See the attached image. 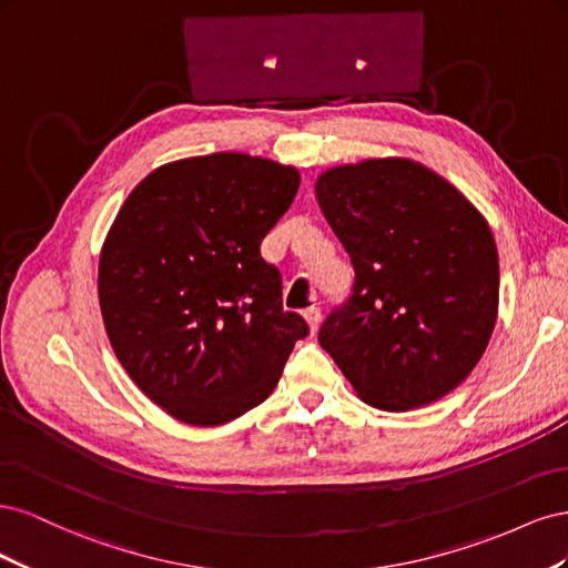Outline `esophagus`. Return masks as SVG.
<instances>
[{
  "label": "esophagus",
  "mask_w": 568,
  "mask_h": 568,
  "mask_svg": "<svg viewBox=\"0 0 568 568\" xmlns=\"http://www.w3.org/2000/svg\"><path fill=\"white\" fill-rule=\"evenodd\" d=\"M305 322H307V329H311V334H315L320 329V322H322V313L320 307H307V311L303 313Z\"/></svg>",
  "instance_id": "esophagus-1"
}]
</instances>
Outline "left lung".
<instances>
[{"mask_svg":"<svg viewBox=\"0 0 568 568\" xmlns=\"http://www.w3.org/2000/svg\"><path fill=\"white\" fill-rule=\"evenodd\" d=\"M315 194L355 267L320 346L372 407L436 403L495 329L500 263L486 217L432 168L398 156L324 170Z\"/></svg>","mask_w":568,"mask_h":568,"instance_id":"1","label":"left lung"}]
</instances>
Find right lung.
Segmentation results:
<instances>
[{
  "label": "right lung",
  "instance_id": "add662e5",
  "mask_svg": "<svg viewBox=\"0 0 568 568\" xmlns=\"http://www.w3.org/2000/svg\"><path fill=\"white\" fill-rule=\"evenodd\" d=\"M298 184L294 165L220 151L156 168L120 205L99 255L101 317L120 365L170 417H242L307 336L261 257Z\"/></svg>",
  "mask_w": 568,
  "mask_h": 568
}]
</instances>
